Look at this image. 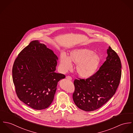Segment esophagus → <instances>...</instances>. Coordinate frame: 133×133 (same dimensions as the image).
Segmentation results:
<instances>
[{
	"label": "esophagus",
	"instance_id": "esophagus-1",
	"mask_svg": "<svg viewBox=\"0 0 133 133\" xmlns=\"http://www.w3.org/2000/svg\"><path fill=\"white\" fill-rule=\"evenodd\" d=\"M66 78L67 79H68V80H72V77H71V76H66Z\"/></svg>",
	"mask_w": 133,
	"mask_h": 133
}]
</instances>
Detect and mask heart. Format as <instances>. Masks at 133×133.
<instances>
[{
    "label": "heart",
    "mask_w": 133,
    "mask_h": 133,
    "mask_svg": "<svg viewBox=\"0 0 133 133\" xmlns=\"http://www.w3.org/2000/svg\"><path fill=\"white\" fill-rule=\"evenodd\" d=\"M100 62L101 57L98 54L86 48L72 50L69 57L64 53L60 56V67L63 72L72 69L73 63L76 64L77 75L84 79L90 78L95 74Z\"/></svg>",
    "instance_id": "b5f03b06"
}]
</instances>
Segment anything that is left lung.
Returning a JSON list of instances; mask_svg holds the SVG:
<instances>
[{"instance_id": "left-lung-1", "label": "left lung", "mask_w": 133, "mask_h": 133, "mask_svg": "<svg viewBox=\"0 0 133 133\" xmlns=\"http://www.w3.org/2000/svg\"><path fill=\"white\" fill-rule=\"evenodd\" d=\"M106 61L93 76L86 79H75L73 99L76 106L93 111L107 103L115 94L121 76V61L112 48L107 50Z\"/></svg>"}]
</instances>
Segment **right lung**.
Returning <instances> with one entry per match:
<instances>
[{"mask_svg": "<svg viewBox=\"0 0 133 133\" xmlns=\"http://www.w3.org/2000/svg\"><path fill=\"white\" fill-rule=\"evenodd\" d=\"M58 57L38 40L31 41L14 61L13 81L19 99L32 109L48 108L53 101L58 82L65 76L55 71Z\"/></svg>", "mask_w": 133, "mask_h": 133, "instance_id": "obj_1", "label": "right lung"}]
</instances>
